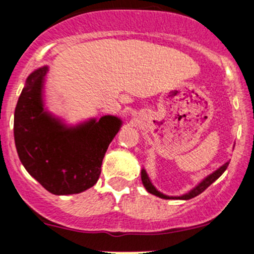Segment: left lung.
I'll return each mask as SVG.
<instances>
[{"label":"left lung","mask_w":254,"mask_h":254,"mask_svg":"<svg viewBox=\"0 0 254 254\" xmlns=\"http://www.w3.org/2000/svg\"><path fill=\"white\" fill-rule=\"evenodd\" d=\"M228 164H229V163H226V164H224V165H222V167H220L218 170H215V172L213 173V174H210L209 177L205 178V179L202 182V183L198 184V186H196L195 188L193 189V190H190V191H189V193L184 194V195H182V196H168V195H164V194H162V193H160V191L156 190V189L154 188L153 184H151L150 179H149V177H148V174H146L145 170H141V181H143L144 187H145L146 190H148L149 193L154 194V195H156V196H159V198H163V199H184V200H188V199H191V198H194V196L199 195V194H200V193H203V191H204L205 189H207L208 187L210 186V184L214 183V182L217 181L218 178H219L220 175H222L224 172H226V169H227V167H228Z\"/></svg>","instance_id":"left-lung-1"}]
</instances>
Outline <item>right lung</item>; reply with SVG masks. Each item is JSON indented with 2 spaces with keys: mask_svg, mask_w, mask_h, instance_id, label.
Listing matches in <instances>:
<instances>
[{
  "mask_svg": "<svg viewBox=\"0 0 254 254\" xmlns=\"http://www.w3.org/2000/svg\"><path fill=\"white\" fill-rule=\"evenodd\" d=\"M47 67L32 72L15 110V144L21 163L46 190L58 195L91 188L104 155L119 131L115 116H103L77 129H65L44 113L41 87Z\"/></svg>",
  "mask_w": 254,
  "mask_h": 254,
  "instance_id": "obj_1",
  "label": "right lung"
}]
</instances>
